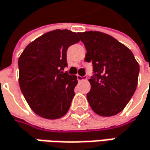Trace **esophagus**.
<instances>
[{
    "instance_id": "1",
    "label": "esophagus",
    "mask_w": 150,
    "mask_h": 150,
    "mask_svg": "<svg viewBox=\"0 0 150 150\" xmlns=\"http://www.w3.org/2000/svg\"><path fill=\"white\" fill-rule=\"evenodd\" d=\"M87 79V76L86 75H84V76H81V75H77V80L78 81H82Z\"/></svg>"
}]
</instances>
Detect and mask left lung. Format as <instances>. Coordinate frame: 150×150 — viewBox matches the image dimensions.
Returning <instances> with one entry per match:
<instances>
[{
	"mask_svg": "<svg viewBox=\"0 0 150 150\" xmlns=\"http://www.w3.org/2000/svg\"><path fill=\"white\" fill-rule=\"evenodd\" d=\"M86 49V62L93 63L86 94L92 110L112 116L123 110L136 91L139 65L133 53L114 37L99 31L78 33Z\"/></svg>",
	"mask_w": 150,
	"mask_h": 150,
	"instance_id": "left-lung-1",
	"label": "left lung"
}]
</instances>
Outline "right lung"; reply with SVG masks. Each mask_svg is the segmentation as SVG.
I'll list each match as a JSON object with an SVG mask.
<instances>
[{
    "instance_id": "1",
    "label": "right lung",
    "mask_w": 150,
    "mask_h": 150,
    "mask_svg": "<svg viewBox=\"0 0 150 150\" xmlns=\"http://www.w3.org/2000/svg\"><path fill=\"white\" fill-rule=\"evenodd\" d=\"M78 33L56 30L30 43L18 58L19 86L32 110L46 119H58L70 107L77 77L64 71L67 50L79 42Z\"/></svg>"
}]
</instances>
